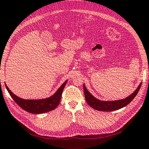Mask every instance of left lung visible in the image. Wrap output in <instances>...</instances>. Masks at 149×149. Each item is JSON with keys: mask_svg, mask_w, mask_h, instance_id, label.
I'll use <instances>...</instances> for the list:
<instances>
[{"mask_svg": "<svg viewBox=\"0 0 149 149\" xmlns=\"http://www.w3.org/2000/svg\"><path fill=\"white\" fill-rule=\"evenodd\" d=\"M141 84L142 82H141V84L139 85V86L137 87V89L135 90V92L132 93L130 95H129L128 97L123 99V100L116 101H105L97 100V99L93 97V96L88 92L84 84L83 88H84L86 101L88 105L90 107H92L93 109H95V110L100 111H113L118 110V109L123 108L124 107L128 105L137 94V93L139 92L141 88Z\"/></svg>", "mask_w": 149, "mask_h": 149, "instance_id": "8db88e82", "label": "left lung"}]
</instances>
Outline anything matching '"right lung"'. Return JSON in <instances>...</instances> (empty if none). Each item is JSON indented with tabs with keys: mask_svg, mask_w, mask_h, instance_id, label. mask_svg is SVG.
<instances>
[{
	"mask_svg": "<svg viewBox=\"0 0 149 149\" xmlns=\"http://www.w3.org/2000/svg\"><path fill=\"white\" fill-rule=\"evenodd\" d=\"M67 80L60 86L53 95L42 100H23L15 95L11 92V90H9L6 84L5 86L12 98L21 108L30 113L41 114L54 110L58 106L59 101L61 100L63 90L64 89L65 84H67Z\"/></svg>",
	"mask_w": 149,
	"mask_h": 149,
	"instance_id": "obj_1",
	"label": "right lung"
}]
</instances>
